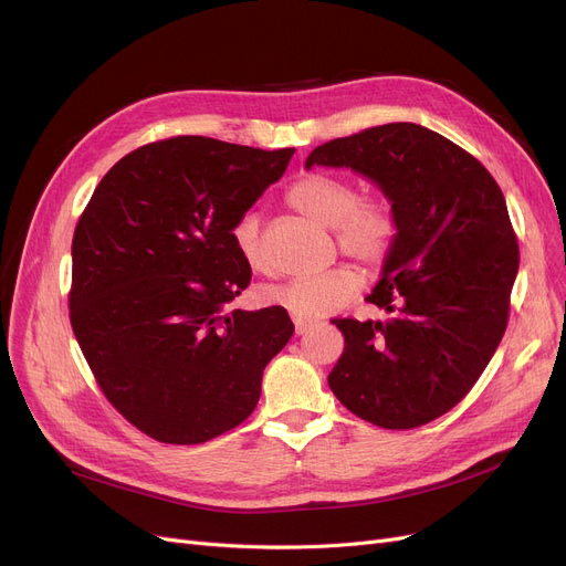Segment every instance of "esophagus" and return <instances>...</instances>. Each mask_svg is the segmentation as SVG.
<instances>
[{
    "label": "esophagus",
    "mask_w": 566,
    "mask_h": 566,
    "mask_svg": "<svg viewBox=\"0 0 566 566\" xmlns=\"http://www.w3.org/2000/svg\"><path fill=\"white\" fill-rule=\"evenodd\" d=\"M293 323H295V335H305L312 328L310 321H298V318H295Z\"/></svg>",
    "instance_id": "34e87169"
}]
</instances>
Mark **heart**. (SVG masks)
<instances>
[{"label": "heart", "mask_w": 566, "mask_h": 566, "mask_svg": "<svg viewBox=\"0 0 566 566\" xmlns=\"http://www.w3.org/2000/svg\"><path fill=\"white\" fill-rule=\"evenodd\" d=\"M286 201L305 218L333 227L339 250L367 265H378L392 250L397 222L390 206L378 199H358V190L348 178L323 171L305 174L289 188ZM259 229V216L245 213L231 231L233 248L250 271L265 268ZM360 286V273L342 263L321 275L265 286L261 295L265 303L286 310L293 318L316 321L342 310Z\"/></svg>", "instance_id": "b5f03b06"}]
</instances>
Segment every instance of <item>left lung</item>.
<instances>
[{"instance_id": "obj_1", "label": "left lung", "mask_w": 566, "mask_h": 566, "mask_svg": "<svg viewBox=\"0 0 566 566\" xmlns=\"http://www.w3.org/2000/svg\"><path fill=\"white\" fill-rule=\"evenodd\" d=\"M346 167L392 203L397 235L367 303L382 321L335 318L344 353L335 397L382 429L454 408L507 328L518 243L493 176L418 124H385L316 146L305 167Z\"/></svg>"}]
</instances>
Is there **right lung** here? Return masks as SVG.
Masks as SVG:
<instances>
[{"label":"right lung","mask_w":566,"mask_h":566,"mask_svg":"<svg viewBox=\"0 0 566 566\" xmlns=\"http://www.w3.org/2000/svg\"><path fill=\"white\" fill-rule=\"evenodd\" d=\"M293 151L154 142L118 160L86 203L71 325L109 403L146 436L197 444L252 415L293 323L277 305L229 307L252 277L231 231Z\"/></svg>","instance_id":"right-lung-1"}]
</instances>
